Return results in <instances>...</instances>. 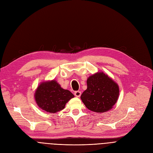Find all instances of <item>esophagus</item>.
<instances>
[{
  "label": "esophagus",
  "instance_id": "1",
  "mask_svg": "<svg viewBox=\"0 0 153 153\" xmlns=\"http://www.w3.org/2000/svg\"><path fill=\"white\" fill-rule=\"evenodd\" d=\"M81 95V91H75L74 93V95L76 97H79Z\"/></svg>",
  "mask_w": 153,
  "mask_h": 153
}]
</instances>
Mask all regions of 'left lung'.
Listing matches in <instances>:
<instances>
[{"mask_svg": "<svg viewBox=\"0 0 153 153\" xmlns=\"http://www.w3.org/2000/svg\"><path fill=\"white\" fill-rule=\"evenodd\" d=\"M87 89L81 99L88 109L103 113L115 105L120 95V88L111 77L103 72L95 73L87 79Z\"/></svg>", "mask_w": 153, "mask_h": 153, "instance_id": "left-lung-1", "label": "left lung"}]
</instances>
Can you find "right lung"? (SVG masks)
<instances>
[{"label":"right lung","instance_id":"right-lung-1","mask_svg":"<svg viewBox=\"0 0 153 153\" xmlns=\"http://www.w3.org/2000/svg\"><path fill=\"white\" fill-rule=\"evenodd\" d=\"M74 97V95L69 90L63 89L55 79L41 82L34 93L38 107L50 113L63 110L66 103Z\"/></svg>","mask_w":153,"mask_h":153}]
</instances>
